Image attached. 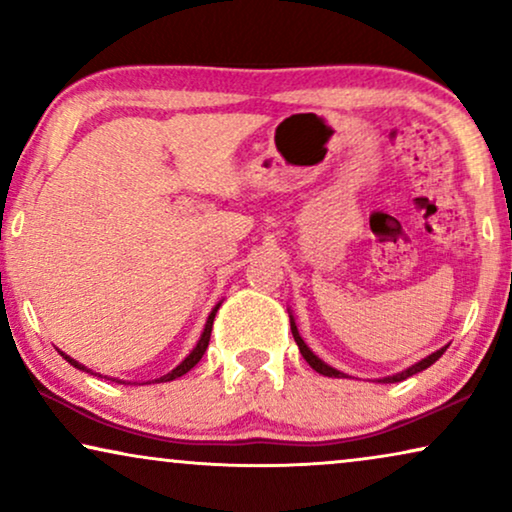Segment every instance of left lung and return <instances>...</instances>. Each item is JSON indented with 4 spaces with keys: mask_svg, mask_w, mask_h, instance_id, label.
<instances>
[{
    "mask_svg": "<svg viewBox=\"0 0 512 512\" xmlns=\"http://www.w3.org/2000/svg\"><path fill=\"white\" fill-rule=\"evenodd\" d=\"M291 333H293V340H296V345H298V349H300V354H303V359L310 363V366L317 370V373H321V375H326V377H349L347 373H342V370H338V368H333V366H328L326 361H321L317 354L312 352L310 347L305 345V340L300 338V333H298V326H296V319L291 317ZM447 347H440V349H436V352L433 354H429L426 356V359H422V361H417V363H412L410 368H405V370H401V373H394V375H387V377H380V384H394V382H401V380H408L410 375H415V373H422V370H426L431 366V363H436L440 356H443V352H445Z\"/></svg>",
    "mask_w": 512,
    "mask_h": 512,
    "instance_id": "obj_1",
    "label": "left lung"
}]
</instances>
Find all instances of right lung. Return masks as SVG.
Segmentation results:
<instances>
[{"instance_id":"obj_1","label":"right lung","mask_w":512,"mask_h":512,"mask_svg":"<svg viewBox=\"0 0 512 512\" xmlns=\"http://www.w3.org/2000/svg\"><path fill=\"white\" fill-rule=\"evenodd\" d=\"M219 307H221V303L216 305L212 312H209V317H207V324H205V331H202L200 340H198V345H195V347L191 349V354H188L186 359L181 361L177 368L170 370V373L163 375V377H158V380H151V382H170V380H177V377L186 375L188 370H191V368L195 366V363H198V361L202 359V354H205V349H207V345H209V335H212V324H214V317H216V312H219ZM60 354H62V359L72 363L74 368H79V370H86V373H93V370L86 368V366H83V363H79V361H76V359H72V356H67L65 352H60ZM93 375H100V373H93ZM100 377H102V375H100ZM107 380L114 382L116 377H107ZM116 382H118V384H125V380H116ZM151 382H144V384H151ZM128 384H130V382H128Z\"/></svg>"}]
</instances>
